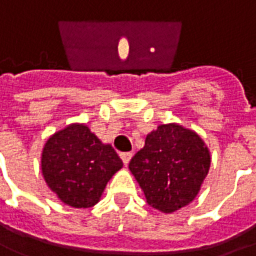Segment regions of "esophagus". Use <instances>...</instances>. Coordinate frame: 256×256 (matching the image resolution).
Here are the masks:
<instances>
[{
    "label": "esophagus",
    "instance_id": "34e87169",
    "mask_svg": "<svg viewBox=\"0 0 256 256\" xmlns=\"http://www.w3.org/2000/svg\"><path fill=\"white\" fill-rule=\"evenodd\" d=\"M132 157V153H120V158H122L124 165H128V164L130 162Z\"/></svg>",
    "mask_w": 256,
    "mask_h": 256
}]
</instances>
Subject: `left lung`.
Returning a JSON list of instances; mask_svg holds the SVG:
<instances>
[{"label": "left lung", "mask_w": 256, "mask_h": 256, "mask_svg": "<svg viewBox=\"0 0 256 256\" xmlns=\"http://www.w3.org/2000/svg\"><path fill=\"white\" fill-rule=\"evenodd\" d=\"M210 166V152L204 140L174 122L152 130L128 164L148 204L164 214H173L196 198Z\"/></svg>", "instance_id": "1"}]
</instances>
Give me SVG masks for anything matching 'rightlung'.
<instances>
[{
	"label": "right lung",
	"instance_id": "obj_1",
	"mask_svg": "<svg viewBox=\"0 0 256 256\" xmlns=\"http://www.w3.org/2000/svg\"><path fill=\"white\" fill-rule=\"evenodd\" d=\"M124 162L86 124H71L46 140L42 173L60 202L74 208L95 206Z\"/></svg>",
	"mask_w": 256,
	"mask_h": 256
}]
</instances>
